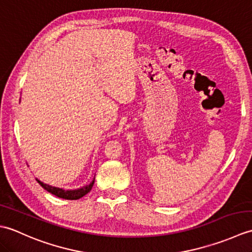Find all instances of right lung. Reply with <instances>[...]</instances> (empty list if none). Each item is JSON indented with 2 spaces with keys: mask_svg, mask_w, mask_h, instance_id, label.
<instances>
[{
  "mask_svg": "<svg viewBox=\"0 0 252 252\" xmlns=\"http://www.w3.org/2000/svg\"><path fill=\"white\" fill-rule=\"evenodd\" d=\"M36 181H37V183H39L42 187H43L44 189H46L47 191L51 192V194H53V195H55V196L60 197V198H63V199L77 200V199H80V198H82L84 195H87L88 192L91 191V189H92V187L94 185L95 179H93V181L91 182L90 185H87V186L82 187V189H73V190H65L63 189H58V187H53V186L42 183V182L39 181V180H36Z\"/></svg>",
  "mask_w": 252,
  "mask_h": 252,
  "instance_id": "right-lung-1",
  "label": "right lung"
}]
</instances>
